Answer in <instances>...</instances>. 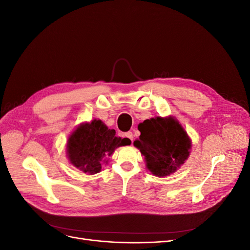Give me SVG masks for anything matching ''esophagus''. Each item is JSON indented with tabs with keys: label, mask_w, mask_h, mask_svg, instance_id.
Instances as JSON below:
<instances>
[{
	"label": "esophagus",
	"mask_w": 250,
	"mask_h": 250,
	"mask_svg": "<svg viewBox=\"0 0 250 250\" xmlns=\"http://www.w3.org/2000/svg\"><path fill=\"white\" fill-rule=\"evenodd\" d=\"M125 138H127V139H129L130 141L133 142V139H134V135H133V133H132V132H127V133H125Z\"/></svg>",
	"instance_id": "34e87169"
}]
</instances>
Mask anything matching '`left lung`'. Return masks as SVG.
<instances>
[{"label":"left lung","instance_id":"left-lung-1","mask_svg":"<svg viewBox=\"0 0 250 250\" xmlns=\"http://www.w3.org/2000/svg\"><path fill=\"white\" fill-rule=\"evenodd\" d=\"M138 128L141 136L134 145L145 156L147 168L153 174L167 176L188 159L190 140L173 117L146 120Z\"/></svg>","mask_w":250,"mask_h":250}]
</instances>
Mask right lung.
Returning <instances> with one entry per match:
<instances>
[{"label": "right lung", "mask_w": 250, "mask_h": 250, "mask_svg": "<svg viewBox=\"0 0 250 250\" xmlns=\"http://www.w3.org/2000/svg\"><path fill=\"white\" fill-rule=\"evenodd\" d=\"M130 141L115 136V130L108 128L101 121L79 126L68 140V157L70 162L85 173L95 174L101 170L115 148L129 145Z\"/></svg>", "instance_id": "right-lung-1"}]
</instances>
